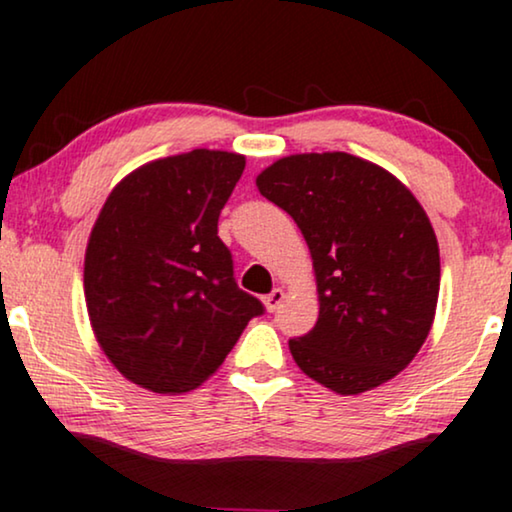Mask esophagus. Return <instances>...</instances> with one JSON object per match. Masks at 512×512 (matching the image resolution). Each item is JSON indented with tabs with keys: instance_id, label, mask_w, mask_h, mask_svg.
<instances>
[{
	"instance_id": "esophagus-1",
	"label": "esophagus",
	"mask_w": 512,
	"mask_h": 512,
	"mask_svg": "<svg viewBox=\"0 0 512 512\" xmlns=\"http://www.w3.org/2000/svg\"><path fill=\"white\" fill-rule=\"evenodd\" d=\"M284 296H287V294H284V289H280V287L272 289L268 296H263V305H265V310H268V313H275V310L280 308V305H282Z\"/></svg>"
}]
</instances>
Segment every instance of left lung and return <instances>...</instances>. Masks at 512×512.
<instances>
[{
	"label": "left lung",
	"mask_w": 512,
	"mask_h": 512,
	"mask_svg": "<svg viewBox=\"0 0 512 512\" xmlns=\"http://www.w3.org/2000/svg\"><path fill=\"white\" fill-rule=\"evenodd\" d=\"M256 185L313 256L320 317L289 341L298 369L338 395L383 386L435 320L440 247L428 214L390 171L348 152L282 157Z\"/></svg>",
	"instance_id": "obj_1"
}]
</instances>
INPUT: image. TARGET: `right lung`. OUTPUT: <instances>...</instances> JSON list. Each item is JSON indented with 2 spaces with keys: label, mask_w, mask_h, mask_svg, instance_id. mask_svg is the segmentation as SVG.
<instances>
[{
  "label": "right lung",
  "mask_w": 512,
  "mask_h": 512,
  "mask_svg": "<svg viewBox=\"0 0 512 512\" xmlns=\"http://www.w3.org/2000/svg\"><path fill=\"white\" fill-rule=\"evenodd\" d=\"M247 159L199 148L155 159L105 199L84 256V298L105 357L159 395L202 386L263 305L237 287L218 216Z\"/></svg>",
  "instance_id": "add662e5"
}]
</instances>
